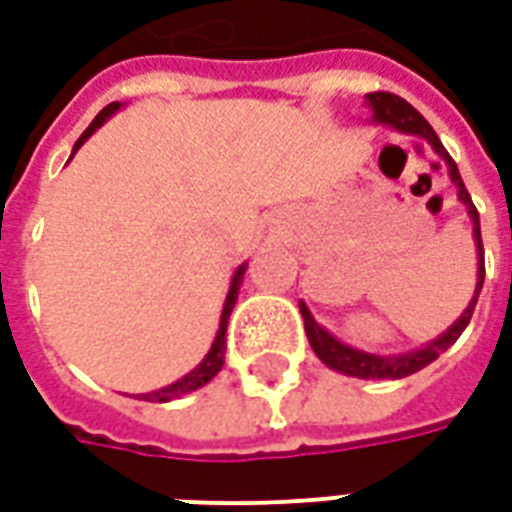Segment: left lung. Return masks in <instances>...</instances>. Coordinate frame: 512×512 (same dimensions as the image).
Wrapping results in <instances>:
<instances>
[{
    "label": "left lung",
    "mask_w": 512,
    "mask_h": 512,
    "mask_svg": "<svg viewBox=\"0 0 512 512\" xmlns=\"http://www.w3.org/2000/svg\"><path fill=\"white\" fill-rule=\"evenodd\" d=\"M368 100V108H371V122L376 125H387V128H395L398 133H409V136H420L425 138L431 149H434L439 158L445 160L447 174L453 179V185L458 188V201L464 204L469 218H472V237H475V248H477V283H475V294L472 300L466 305V311L455 319L445 333L434 338L431 343H425L420 349H412V352L404 354H371L363 352V349H354L349 343L338 341L333 333H327L322 324L313 319V313L308 311V305L300 300V313L302 322H305V333H308V341H311V349L316 352V357L322 360L327 368H333L338 374L346 376H357V379H404L409 374H417L423 371L425 365H431L442 352H447L453 346L461 333L466 330V324L472 319L475 313L477 297H480V289H483V278H486V264H483V240H480V215H477L475 204H472V196L466 193L464 179L458 174V166L455 160L447 155V149L442 147V141L434 133V128L428 125L423 119V114L417 111L414 106H409L404 98L398 95H390V92H371L365 95Z\"/></svg>",
    "instance_id": "left-lung-1"
}]
</instances>
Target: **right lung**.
<instances>
[{
    "label": "right lung",
    "instance_id": "obj_1",
    "mask_svg": "<svg viewBox=\"0 0 512 512\" xmlns=\"http://www.w3.org/2000/svg\"><path fill=\"white\" fill-rule=\"evenodd\" d=\"M119 106L122 103H111V106H106L103 111H100L98 117L92 119V125H89L84 133H81V138L76 141V147H73V155H76L78 149H81V144L87 141L95 130L103 125V122H108V119L114 117L119 111ZM70 155V158H73ZM245 270H248V264H240L237 270H234V278H231V286H229V294H226V302H223V313H220V327H218V335H215V341H212L210 352H207V357L201 360L190 374H185L182 379H177V382L166 384V387H160V390H155V393H141L138 395V401H155V404H169V401H174V398H182V395L193 393V390H199V387H204L207 382H212L215 376H218V371L223 368V360H226V324H229V316L231 311H234V302H237V294H240V286H242V278H245Z\"/></svg>",
    "mask_w": 512,
    "mask_h": 512
}]
</instances>
